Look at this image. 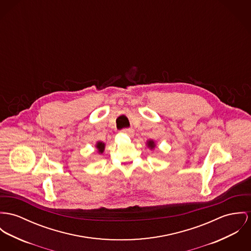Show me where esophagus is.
Segmentation results:
<instances>
[{
    "label": "esophagus",
    "mask_w": 251,
    "mask_h": 251,
    "mask_svg": "<svg viewBox=\"0 0 251 251\" xmlns=\"http://www.w3.org/2000/svg\"><path fill=\"white\" fill-rule=\"evenodd\" d=\"M121 132L125 133V134H128V135H133L134 134V130L133 129H123Z\"/></svg>",
    "instance_id": "obj_1"
}]
</instances>
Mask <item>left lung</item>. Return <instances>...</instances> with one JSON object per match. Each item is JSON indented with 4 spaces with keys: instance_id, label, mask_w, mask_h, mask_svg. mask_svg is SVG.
Instances as JSON below:
<instances>
[{
    "instance_id": "obj_1",
    "label": "left lung",
    "mask_w": 251,
    "mask_h": 251,
    "mask_svg": "<svg viewBox=\"0 0 251 251\" xmlns=\"http://www.w3.org/2000/svg\"><path fill=\"white\" fill-rule=\"evenodd\" d=\"M148 146H149L151 149H153L154 147V141H152V140H151V141H148Z\"/></svg>"
}]
</instances>
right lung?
I'll list each match as a JSON object with an SVG mask.
<instances>
[{
    "mask_svg": "<svg viewBox=\"0 0 251 251\" xmlns=\"http://www.w3.org/2000/svg\"><path fill=\"white\" fill-rule=\"evenodd\" d=\"M97 149L99 151V153H102L104 151V147H105V144L102 143V142H98L97 144Z\"/></svg>",
    "mask_w": 251,
    "mask_h": 251,
    "instance_id": "obj_1",
    "label": "right lung"
}]
</instances>
